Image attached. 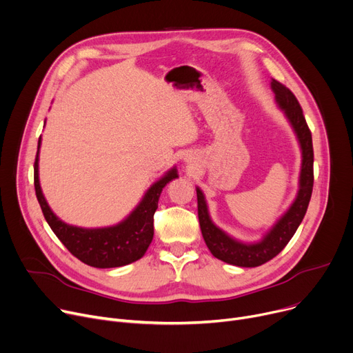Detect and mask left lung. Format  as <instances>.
I'll use <instances>...</instances> for the list:
<instances>
[{
    "mask_svg": "<svg viewBox=\"0 0 353 353\" xmlns=\"http://www.w3.org/2000/svg\"><path fill=\"white\" fill-rule=\"evenodd\" d=\"M271 89L276 94V101L283 108L288 121L291 123L296 139L303 151V164L300 174V189L290 209L281 216V219L273 226L261 241L248 245L228 236L218 226H214L209 218L205 196L199 188L198 195V218L203 240L210 253L228 264L239 267H257L276 257L291 240L298 226L307 213L314 186V148L312 135L303 114V108L294 93L276 79L271 80Z\"/></svg>",
    "mask_w": 353,
    "mask_h": 353,
    "instance_id": "left-lung-1",
    "label": "left lung"
}]
</instances>
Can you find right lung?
Masks as SVG:
<instances>
[{
    "label": "right lung",
    "instance_id": "add662e5",
    "mask_svg": "<svg viewBox=\"0 0 353 353\" xmlns=\"http://www.w3.org/2000/svg\"><path fill=\"white\" fill-rule=\"evenodd\" d=\"M39 147L41 139L34 164L35 194L48 225L63 243V246L80 261L97 268L121 267L141 259L152 241L154 213L158 208L159 195L170 181L178 178L176 170L172 168L167 175L157 181L148 189L140 205L121 223L112 228L83 229L62 222L46 203L38 176Z\"/></svg>",
    "mask_w": 353,
    "mask_h": 353
}]
</instances>
